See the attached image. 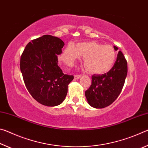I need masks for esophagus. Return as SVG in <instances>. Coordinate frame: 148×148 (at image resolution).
<instances>
[{
	"instance_id": "esophagus-1",
	"label": "esophagus",
	"mask_w": 148,
	"mask_h": 148,
	"mask_svg": "<svg viewBox=\"0 0 148 148\" xmlns=\"http://www.w3.org/2000/svg\"><path fill=\"white\" fill-rule=\"evenodd\" d=\"M80 77H81V75H76V76H74V79L77 80L79 79Z\"/></svg>"
}]
</instances>
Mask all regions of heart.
<instances>
[{"mask_svg": "<svg viewBox=\"0 0 148 148\" xmlns=\"http://www.w3.org/2000/svg\"><path fill=\"white\" fill-rule=\"evenodd\" d=\"M84 57L85 68L90 73L103 74L112 69L117 59V53L113 47L104 46L95 42L69 44L61 56V61L66 64H73L76 60Z\"/></svg>", "mask_w": 148, "mask_h": 148, "instance_id": "heart-1", "label": "heart"}]
</instances>
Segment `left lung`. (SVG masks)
Returning <instances> with one entry per match:
<instances>
[{
	"label": "left lung",
	"instance_id": "obj_1",
	"mask_svg": "<svg viewBox=\"0 0 148 148\" xmlns=\"http://www.w3.org/2000/svg\"><path fill=\"white\" fill-rule=\"evenodd\" d=\"M116 51L118 47L114 46ZM127 74V62L121 51L116 62L107 73L94 74L89 88L85 92L87 102L95 108H104L113 103L121 92Z\"/></svg>",
	"mask_w": 148,
	"mask_h": 148
}]
</instances>
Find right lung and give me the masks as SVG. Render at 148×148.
I'll return each instance as SVG.
<instances>
[{"label":"right lung","mask_w":148,"mask_h":148,"mask_svg":"<svg viewBox=\"0 0 148 148\" xmlns=\"http://www.w3.org/2000/svg\"><path fill=\"white\" fill-rule=\"evenodd\" d=\"M64 43L57 37L44 35L27 45L20 59V69L27 90L44 106L53 107L64 101L74 76L62 73L57 55Z\"/></svg>","instance_id":"add662e5"}]
</instances>
